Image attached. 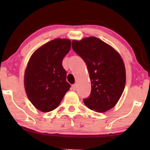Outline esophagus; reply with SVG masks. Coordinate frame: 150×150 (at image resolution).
<instances>
[{"mask_svg": "<svg viewBox=\"0 0 150 150\" xmlns=\"http://www.w3.org/2000/svg\"><path fill=\"white\" fill-rule=\"evenodd\" d=\"M72 89H73V90H76V89H77V85H76V84H74V85H72Z\"/></svg>", "mask_w": 150, "mask_h": 150, "instance_id": "obj_1", "label": "esophagus"}]
</instances>
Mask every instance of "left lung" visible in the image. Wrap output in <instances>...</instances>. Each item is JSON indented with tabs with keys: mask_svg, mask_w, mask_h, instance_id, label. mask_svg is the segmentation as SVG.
Returning a JSON list of instances; mask_svg holds the SVG:
<instances>
[{
	"mask_svg": "<svg viewBox=\"0 0 150 150\" xmlns=\"http://www.w3.org/2000/svg\"><path fill=\"white\" fill-rule=\"evenodd\" d=\"M72 47L85 62L91 80V94L84 103L99 113L114 107L124 90V62L111 46L95 37L73 40Z\"/></svg>",
	"mask_w": 150,
	"mask_h": 150,
	"instance_id": "8db88e82",
	"label": "left lung"
}]
</instances>
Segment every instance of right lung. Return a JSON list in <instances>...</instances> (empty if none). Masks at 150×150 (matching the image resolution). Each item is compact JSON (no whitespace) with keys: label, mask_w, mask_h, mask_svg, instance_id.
Returning a JSON list of instances; mask_svg holds the SVG:
<instances>
[{"label":"right lung","mask_w":150,"mask_h":150,"mask_svg":"<svg viewBox=\"0 0 150 150\" xmlns=\"http://www.w3.org/2000/svg\"><path fill=\"white\" fill-rule=\"evenodd\" d=\"M70 47V39H55L38 48L29 60L24 76L25 92L34 107L42 112L57 108L70 89L62 61Z\"/></svg>","instance_id":"1"}]
</instances>
